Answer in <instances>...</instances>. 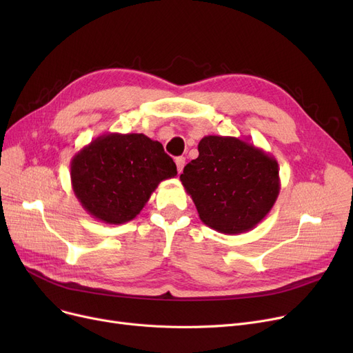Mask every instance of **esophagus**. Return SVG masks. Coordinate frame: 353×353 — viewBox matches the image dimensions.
Returning a JSON list of instances; mask_svg holds the SVG:
<instances>
[{
  "instance_id": "1",
  "label": "esophagus",
  "mask_w": 353,
  "mask_h": 353,
  "mask_svg": "<svg viewBox=\"0 0 353 353\" xmlns=\"http://www.w3.org/2000/svg\"><path fill=\"white\" fill-rule=\"evenodd\" d=\"M174 161H176V165H177V172L181 173L184 164H186V159H184V157H176Z\"/></svg>"
}]
</instances>
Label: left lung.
<instances>
[{
	"mask_svg": "<svg viewBox=\"0 0 353 353\" xmlns=\"http://www.w3.org/2000/svg\"><path fill=\"white\" fill-rule=\"evenodd\" d=\"M197 148L199 157L184 167L180 180L200 220L225 234L254 229L281 192L276 159L230 136H205Z\"/></svg>",
	"mask_w": 353,
	"mask_h": 353,
	"instance_id": "left-lung-1",
	"label": "left lung"
}]
</instances>
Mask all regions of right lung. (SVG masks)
I'll list each match as a JSON object with an SVG mask.
<instances>
[{
	"label": "right lung",
	"mask_w": 353,
	"mask_h": 353,
	"mask_svg": "<svg viewBox=\"0 0 353 353\" xmlns=\"http://www.w3.org/2000/svg\"><path fill=\"white\" fill-rule=\"evenodd\" d=\"M72 192L84 210L107 225L133 220L160 181L177 174L161 143L141 133H105L74 154Z\"/></svg>",
	"instance_id": "right-lung-1"
}]
</instances>
